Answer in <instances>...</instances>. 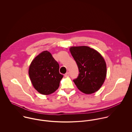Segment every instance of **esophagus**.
<instances>
[{
	"mask_svg": "<svg viewBox=\"0 0 132 132\" xmlns=\"http://www.w3.org/2000/svg\"><path fill=\"white\" fill-rule=\"evenodd\" d=\"M69 75H69V73L68 72V73H67L64 75V77H68L69 76Z\"/></svg>",
	"mask_w": 132,
	"mask_h": 132,
	"instance_id": "esophagus-1",
	"label": "esophagus"
}]
</instances>
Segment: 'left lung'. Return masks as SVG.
Listing matches in <instances>:
<instances>
[{
    "label": "left lung",
    "instance_id": "obj_1",
    "mask_svg": "<svg viewBox=\"0 0 132 132\" xmlns=\"http://www.w3.org/2000/svg\"><path fill=\"white\" fill-rule=\"evenodd\" d=\"M70 51L80 73L78 78L73 80L77 87L85 94L98 91L107 75V66L103 57L88 46H72Z\"/></svg>",
    "mask_w": 132,
    "mask_h": 132
}]
</instances>
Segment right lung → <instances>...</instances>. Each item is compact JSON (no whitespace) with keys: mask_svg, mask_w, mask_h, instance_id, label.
Segmentation results:
<instances>
[{"mask_svg":"<svg viewBox=\"0 0 132 132\" xmlns=\"http://www.w3.org/2000/svg\"><path fill=\"white\" fill-rule=\"evenodd\" d=\"M59 65L48 51H44L31 61L28 74L34 87L40 94L49 95L59 86L63 75L59 72Z\"/></svg>","mask_w":132,"mask_h":132,"instance_id":"add662e5","label":"right lung"}]
</instances>
